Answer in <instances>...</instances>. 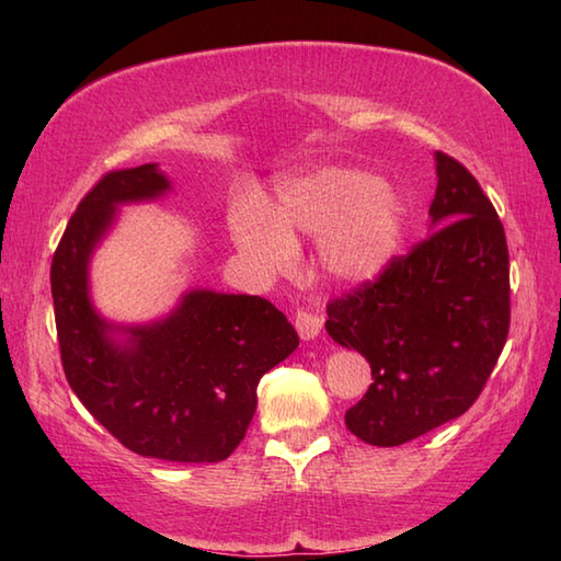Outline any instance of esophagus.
<instances>
[{"mask_svg": "<svg viewBox=\"0 0 561 561\" xmlns=\"http://www.w3.org/2000/svg\"><path fill=\"white\" fill-rule=\"evenodd\" d=\"M294 325H296V330H299L301 340H313V337H318L320 328H323V318H320L318 313L306 311V308H299V311L294 313Z\"/></svg>", "mask_w": 561, "mask_h": 561, "instance_id": "1", "label": "esophagus"}]
</instances>
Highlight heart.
Returning a JSON list of instances; mask_svg holds the SVG:
<instances>
[{
	"label": "heart",
	"instance_id": "b5f03b06",
	"mask_svg": "<svg viewBox=\"0 0 561 561\" xmlns=\"http://www.w3.org/2000/svg\"><path fill=\"white\" fill-rule=\"evenodd\" d=\"M404 207L390 183L352 169H320L282 187L277 209L238 207L233 241L257 274L294 260V233L318 236L320 267L340 282H364L383 270L402 238Z\"/></svg>",
	"mask_w": 561,
	"mask_h": 561
}]
</instances>
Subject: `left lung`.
Returning <instances> with one entry per match:
<instances>
[{
    "instance_id": "left-lung-1",
    "label": "left lung",
    "mask_w": 561,
    "mask_h": 561,
    "mask_svg": "<svg viewBox=\"0 0 561 561\" xmlns=\"http://www.w3.org/2000/svg\"><path fill=\"white\" fill-rule=\"evenodd\" d=\"M432 233L376 279L328 301V332L371 366L347 410L371 446H400L472 408L511 323L508 248L490 197L460 161L436 151Z\"/></svg>"
}]
</instances>
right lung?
Here are the masks:
<instances>
[{"mask_svg": "<svg viewBox=\"0 0 561 561\" xmlns=\"http://www.w3.org/2000/svg\"><path fill=\"white\" fill-rule=\"evenodd\" d=\"M157 163L108 171L71 214L53 255L50 287L59 356L71 390L93 420L129 450L173 462H219L241 444L257 383L299 347V335L262 296L190 291L159 323L123 328L89 301V257L115 205L169 190Z\"/></svg>", "mask_w": 561, "mask_h": 561, "instance_id": "obj_1", "label": "right lung"}]
</instances>
